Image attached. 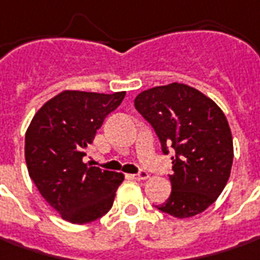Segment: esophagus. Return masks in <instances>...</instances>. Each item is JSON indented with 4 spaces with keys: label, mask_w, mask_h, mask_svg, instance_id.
Returning <instances> with one entry per match:
<instances>
[{
    "label": "esophagus",
    "mask_w": 260,
    "mask_h": 260,
    "mask_svg": "<svg viewBox=\"0 0 260 260\" xmlns=\"http://www.w3.org/2000/svg\"><path fill=\"white\" fill-rule=\"evenodd\" d=\"M131 177L135 178V180H147V178H149V174H148L147 171H141L138 174H132Z\"/></svg>",
    "instance_id": "34e87169"
}]
</instances>
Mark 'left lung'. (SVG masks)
Instances as JSON below:
<instances>
[{"label":"left lung","mask_w":260,"mask_h":260,"mask_svg":"<svg viewBox=\"0 0 260 260\" xmlns=\"http://www.w3.org/2000/svg\"><path fill=\"white\" fill-rule=\"evenodd\" d=\"M135 108L157 132L162 152L174 148L171 194L158 210L177 219L200 214L224 190L233 164V138L223 111L184 83L144 90Z\"/></svg>","instance_id":"8db88e82"}]
</instances>
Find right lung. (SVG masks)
<instances>
[{"label":"right lung","instance_id":"right-lung-1","mask_svg":"<svg viewBox=\"0 0 260 260\" xmlns=\"http://www.w3.org/2000/svg\"><path fill=\"white\" fill-rule=\"evenodd\" d=\"M125 92L112 94L63 90L36 112L25 132L28 175L61 219L85 224L112 207L122 173L87 167L86 149Z\"/></svg>","mask_w":260,"mask_h":260}]
</instances>
